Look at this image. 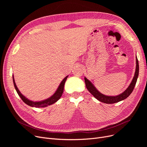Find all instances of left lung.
Instances as JSON below:
<instances>
[{"label": "left lung", "instance_id": "obj_1", "mask_svg": "<svg viewBox=\"0 0 147 147\" xmlns=\"http://www.w3.org/2000/svg\"><path fill=\"white\" fill-rule=\"evenodd\" d=\"M139 75V63L137 57H136V69L135 74L133 78V79L130 83L129 86L123 92V93L116 95V96H108L102 94L101 93L94 85L90 80H89L86 77H84V82H85L86 86L87 89L89 90L90 93L93 95L96 99L99 100V101L105 104H114L119 101H123V100L127 98L132 93L138 78Z\"/></svg>", "mask_w": 147, "mask_h": 147}]
</instances>
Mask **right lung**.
<instances>
[{
  "label": "right lung",
  "instance_id": "1",
  "mask_svg": "<svg viewBox=\"0 0 147 147\" xmlns=\"http://www.w3.org/2000/svg\"><path fill=\"white\" fill-rule=\"evenodd\" d=\"M68 76H67L65 78L61 81V83L59 84V86L58 87L57 90L54 93L51 97L46 99L45 100H43V101H31V100H29L28 98H27L25 96L23 95L19 89H18L16 83H15V80H14V77L13 75L12 76V78H13V83L14 84V87L15 90H16L17 94L20 96V97L21 98L22 100V101L24 103H26L27 105L32 107H36V108H43V107H48L49 105H51L54 103H55L57 101H58V100L60 99L62 95L63 94L64 92V84L65 83V81L68 78Z\"/></svg>",
  "mask_w": 147,
  "mask_h": 147
}]
</instances>
